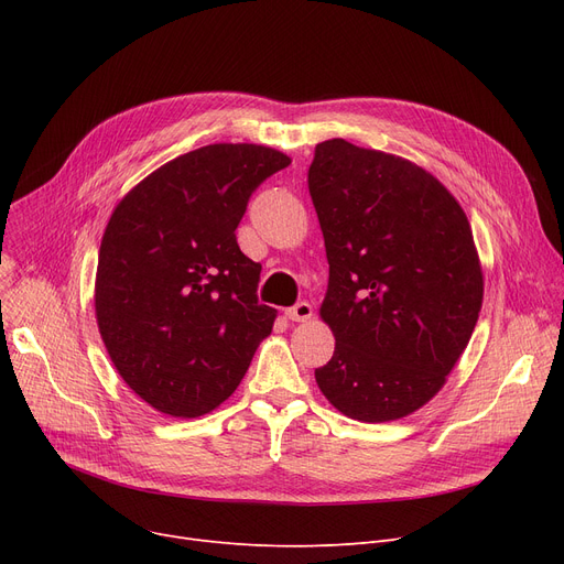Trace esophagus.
<instances>
[{
    "label": "esophagus",
    "instance_id": "esophagus-1",
    "mask_svg": "<svg viewBox=\"0 0 564 564\" xmlns=\"http://www.w3.org/2000/svg\"><path fill=\"white\" fill-rule=\"evenodd\" d=\"M285 315H288L292 322H306V319L313 317V306H311L308 302H300V304H294L292 308H288Z\"/></svg>",
    "mask_w": 564,
    "mask_h": 564
}]
</instances>
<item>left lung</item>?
<instances>
[{"mask_svg":"<svg viewBox=\"0 0 564 564\" xmlns=\"http://www.w3.org/2000/svg\"><path fill=\"white\" fill-rule=\"evenodd\" d=\"M308 192L329 260L319 315L336 338L317 387L354 421L409 416L476 329L485 281L470 224L432 173L345 139L315 145Z\"/></svg>","mask_w":564,"mask_h":564,"instance_id":"left-lung-1","label":"left lung"}]
</instances>
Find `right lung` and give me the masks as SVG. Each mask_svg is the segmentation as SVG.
<instances>
[{
  "instance_id": "1",
  "label": "right lung",
  "mask_w": 564,
  "mask_h": 564,
  "mask_svg": "<svg viewBox=\"0 0 564 564\" xmlns=\"http://www.w3.org/2000/svg\"><path fill=\"white\" fill-rule=\"evenodd\" d=\"M290 158L256 143H213L132 187L109 217L96 317L109 359L153 409L196 419L240 387L276 308L258 304L260 264L235 228L256 187Z\"/></svg>"
}]
</instances>
